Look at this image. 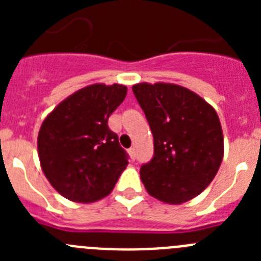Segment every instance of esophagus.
Returning a JSON list of instances; mask_svg holds the SVG:
<instances>
[{
    "label": "esophagus",
    "instance_id": "obj_1",
    "mask_svg": "<svg viewBox=\"0 0 261 261\" xmlns=\"http://www.w3.org/2000/svg\"><path fill=\"white\" fill-rule=\"evenodd\" d=\"M128 154H129V155H130V159H132V161H135V158H136L135 147H130V149H129V150H128Z\"/></svg>",
    "mask_w": 261,
    "mask_h": 261
}]
</instances>
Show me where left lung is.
<instances>
[{"label": "left lung", "mask_w": 261, "mask_h": 261, "mask_svg": "<svg viewBox=\"0 0 261 261\" xmlns=\"http://www.w3.org/2000/svg\"><path fill=\"white\" fill-rule=\"evenodd\" d=\"M154 137V156L140 170L147 193L179 205L212 183L223 158V133L216 110L175 84L132 86Z\"/></svg>", "instance_id": "obj_1"}]
</instances>
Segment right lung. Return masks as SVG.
Listing matches in <instances>:
<instances>
[{
    "label": "right lung",
    "mask_w": 261,
    "mask_h": 261,
    "mask_svg": "<svg viewBox=\"0 0 261 261\" xmlns=\"http://www.w3.org/2000/svg\"><path fill=\"white\" fill-rule=\"evenodd\" d=\"M125 95L124 85H90L64 99L41 124V170L65 199L84 204L103 199L128 166L117 135L108 128V117Z\"/></svg>",
    "instance_id": "right-lung-1"
}]
</instances>
